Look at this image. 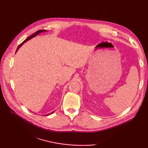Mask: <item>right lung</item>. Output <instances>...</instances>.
<instances>
[{
  "instance_id": "obj_1",
  "label": "right lung",
  "mask_w": 148,
  "mask_h": 148,
  "mask_svg": "<svg viewBox=\"0 0 148 148\" xmlns=\"http://www.w3.org/2000/svg\"><path fill=\"white\" fill-rule=\"evenodd\" d=\"M45 31H46V30H38V31H37V32H35V33H34V34H33L32 36H30V37H28V38H27V39H26L25 40H24V41H23V42H22V43H21V44H20V45L18 46V48H17V49H16V52H17V51H18V49H19V48H20V47H21V46L22 45H23V44H24L25 42H27V40H29V39H32V38H33V37H35V36H36L37 35H38V34H39V33H40V32H45ZM51 113H53V112H51ZM51 113H50V114H51Z\"/></svg>"
}]
</instances>
